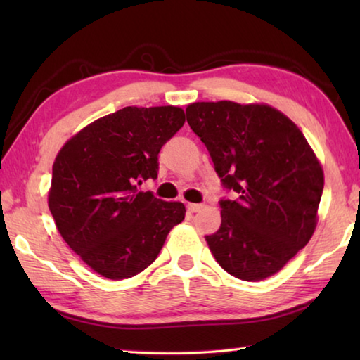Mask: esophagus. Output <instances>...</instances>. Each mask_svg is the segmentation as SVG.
Instances as JSON below:
<instances>
[{
    "mask_svg": "<svg viewBox=\"0 0 360 360\" xmlns=\"http://www.w3.org/2000/svg\"><path fill=\"white\" fill-rule=\"evenodd\" d=\"M187 210L191 212H198L203 210V205H198V203H188L187 205Z\"/></svg>",
    "mask_w": 360,
    "mask_h": 360,
    "instance_id": "esophagus-1",
    "label": "esophagus"
}]
</instances>
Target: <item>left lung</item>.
I'll list each match as a JSON object with an SVG mask.
<instances>
[{"mask_svg":"<svg viewBox=\"0 0 360 360\" xmlns=\"http://www.w3.org/2000/svg\"><path fill=\"white\" fill-rule=\"evenodd\" d=\"M186 114L222 184L236 192L221 200L210 251L243 281L273 276L314 233L324 188L318 157L294 122L264 103L198 101Z\"/></svg>","mask_w":360,"mask_h":360,"instance_id":"left-lung-1","label":"left lung"}]
</instances>
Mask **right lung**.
Returning a JSON list of instances; mask_svg holds the SVG:
<instances>
[{
  "label": "right lung",
  "mask_w": 360,
  "mask_h": 360,
  "mask_svg": "<svg viewBox=\"0 0 360 360\" xmlns=\"http://www.w3.org/2000/svg\"><path fill=\"white\" fill-rule=\"evenodd\" d=\"M186 122L178 106H127L84 127L56 157L49 210L72 251L108 279L141 273L157 259L186 206L136 186L155 179L158 152Z\"/></svg>",
  "instance_id": "obj_1"
}]
</instances>
